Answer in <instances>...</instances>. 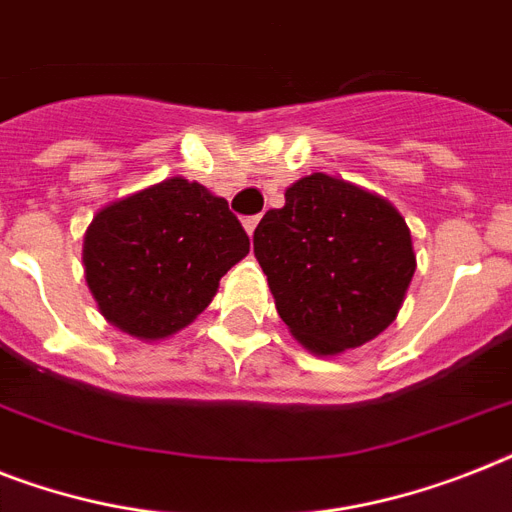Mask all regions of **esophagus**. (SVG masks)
<instances>
[{"mask_svg":"<svg viewBox=\"0 0 512 512\" xmlns=\"http://www.w3.org/2000/svg\"><path fill=\"white\" fill-rule=\"evenodd\" d=\"M242 223H244V228H247V234L252 236V234H255L257 223H260V215H249V218H244Z\"/></svg>","mask_w":512,"mask_h":512,"instance_id":"1","label":"esophagus"}]
</instances>
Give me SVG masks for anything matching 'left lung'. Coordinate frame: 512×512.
I'll return each instance as SVG.
<instances>
[{
  "instance_id": "obj_1",
  "label": "left lung",
  "mask_w": 512,
  "mask_h": 512,
  "mask_svg": "<svg viewBox=\"0 0 512 512\" xmlns=\"http://www.w3.org/2000/svg\"><path fill=\"white\" fill-rule=\"evenodd\" d=\"M255 257L281 321L315 355L376 339L397 318L415 255L386 199L326 173L299 178L255 228Z\"/></svg>"
}]
</instances>
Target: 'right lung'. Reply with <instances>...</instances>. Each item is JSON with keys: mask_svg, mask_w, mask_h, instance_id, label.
Instances as JSON below:
<instances>
[{"mask_svg": "<svg viewBox=\"0 0 512 512\" xmlns=\"http://www.w3.org/2000/svg\"><path fill=\"white\" fill-rule=\"evenodd\" d=\"M247 252L249 236L226 199L186 178L112 202L83 239L86 281L102 315L147 342L189 326Z\"/></svg>", "mask_w": 512, "mask_h": 512, "instance_id": "1", "label": "right lung"}]
</instances>
